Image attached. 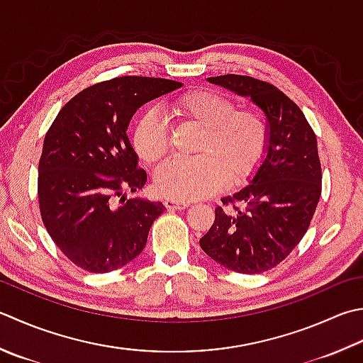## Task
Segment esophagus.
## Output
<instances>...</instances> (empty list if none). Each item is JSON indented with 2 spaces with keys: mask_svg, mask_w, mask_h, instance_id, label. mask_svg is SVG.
<instances>
[{
  "mask_svg": "<svg viewBox=\"0 0 363 363\" xmlns=\"http://www.w3.org/2000/svg\"><path fill=\"white\" fill-rule=\"evenodd\" d=\"M163 204H165V208L169 209V211H176V209H186L189 208V201H177V200H172V198H167L165 201H163Z\"/></svg>",
  "mask_w": 363,
  "mask_h": 363,
  "instance_id": "obj_1",
  "label": "esophagus"
}]
</instances>
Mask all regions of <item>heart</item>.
Listing matches in <instances>:
<instances>
[{"label":"heart","instance_id":"obj_1","mask_svg":"<svg viewBox=\"0 0 363 363\" xmlns=\"http://www.w3.org/2000/svg\"><path fill=\"white\" fill-rule=\"evenodd\" d=\"M172 113L200 133L195 157L168 160L155 172L154 184L160 195L191 201L216 194L223 184L242 186L258 172L269 143L266 119L258 110L236 108L230 97L201 88L177 97ZM132 146L147 165L167 155L169 135L154 110L143 111L135 121Z\"/></svg>","mask_w":363,"mask_h":363}]
</instances>
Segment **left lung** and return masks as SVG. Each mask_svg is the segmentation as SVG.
<instances>
[{
	"label": "left lung",
	"instance_id": "left-lung-1",
	"mask_svg": "<svg viewBox=\"0 0 363 363\" xmlns=\"http://www.w3.org/2000/svg\"><path fill=\"white\" fill-rule=\"evenodd\" d=\"M208 80L250 97L264 111L269 146L252 184L222 198L200 245L230 271L266 272L294 250L315 216L323 189L316 135L299 106L274 84L236 74Z\"/></svg>",
	"mask_w": 363,
	"mask_h": 363
}]
</instances>
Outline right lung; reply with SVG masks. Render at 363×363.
Masks as SVG:
<instances>
[{
  "label": "right lung",
  "instance_id": "add662e5",
  "mask_svg": "<svg viewBox=\"0 0 363 363\" xmlns=\"http://www.w3.org/2000/svg\"><path fill=\"white\" fill-rule=\"evenodd\" d=\"M181 86L135 75L96 83L70 99L45 133L40 217L56 247L83 271L105 274L137 258L165 211L162 203L123 195L143 189L147 179L125 130L141 105Z\"/></svg>",
  "mask_w": 363,
  "mask_h": 363
}]
</instances>
